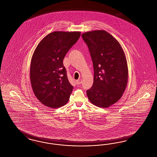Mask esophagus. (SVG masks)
<instances>
[{"label":"esophagus","instance_id":"34e87169","mask_svg":"<svg viewBox=\"0 0 157 157\" xmlns=\"http://www.w3.org/2000/svg\"><path fill=\"white\" fill-rule=\"evenodd\" d=\"M76 84H77V85H80V84L82 83V80H81V79L77 80L76 82Z\"/></svg>","mask_w":157,"mask_h":157}]
</instances>
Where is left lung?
Masks as SVG:
<instances>
[{
    "label": "left lung",
    "mask_w": 157,
    "mask_h": 157,
    "mask_svg": "<svg viewBox=\"0 0 157 157\" xmlns=\"http://www.w3.org/2000/svg\"><path fill=\"white\" fill-rule=\"evenodd\" d=\"M92 58L94 78L86 91L88 99L95 106L106 108L116 103L125 90L128 68L124 52L119 43L105 30L82 34Z\"/></svg>",
    "instance_id": "left-lung-1"
}]
</instances>
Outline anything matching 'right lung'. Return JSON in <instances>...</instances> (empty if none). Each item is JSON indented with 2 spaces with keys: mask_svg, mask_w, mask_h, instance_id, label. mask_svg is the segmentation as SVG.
I'll return each instance as SVG.
<instances>
[{
  "mask_svg": "<svg viewBox=\"0 0 157 157\" xmlns=\"http://www.w3.org/2000/svg\"><path fill=\"white\" fill-rule=\"evenodd\" d=\"M80 36V32H52L34 52L30 71L32 89L46 106L59 107L69 101L74 87L68 81L63 59Z\"/></svg>",
  "mask_w": 157,
  "mask_h": 157,
  "instance_id": "add662e5",
  "label": "right lung"
}]
</instances>
